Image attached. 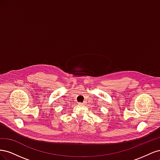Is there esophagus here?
<instances>
[{"instance_id": "1", "label": "esophagus", "mask_w": 160, "mask_h": 160, "mask_svg": "<svg viewBox=\"0 0 160 160\" xmlns=\"http://www.w3.org/2000/svg\"><path fill=\"white\" fill-rule=\"evenodd\" d=\"M86 103V102L85 101H83V102H82V103H80V104H81V105H84V104H85Z\"/></svg>"}]
</instances>
